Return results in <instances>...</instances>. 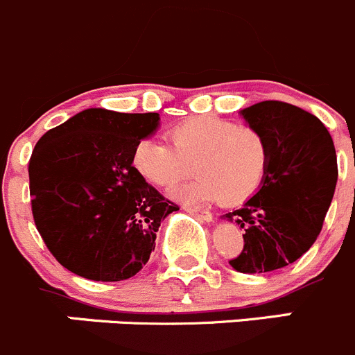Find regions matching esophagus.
<instances>
[{"instance_id": "34e87169", "label": "esophagus", "mask_w": 355, "mask_h": 355, "mask_svg": "<svg viewBox=\"0 0 355 355\" xmlns=\"http://www.w3.org/2000/svg\"><path fill=\"white\" fill-rule=\"evenodd\" d=\"M182 210L188 214H191V216H196L198 219L205 220V223H210V220H212V214L207 212V210H200V209H195V207H189V205H182Z\"/></svg>"}]
</instances>
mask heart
Segmentation results:
<instances>
[{"label": "heart", "mask_w": 355, "mask_h": 355, "mask_svg": "<svg viewBox=\"0 0 355 355\" xmlns=\"http://www.w3.org/2000/svg\"><path fill=\"white\" fill-rule=\"evenodd\" d=\"M171 147L157 139L136 145L132 162L146 181L171 189L193 171L198 178L179 189L182 200L226 205L247 202L264 184L271 146L261 129L231 119L202 115L169 129Z\"/></svg>", "instance_id": "obj_1"}]
</instances>
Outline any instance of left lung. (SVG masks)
Here are the masks:
<instances>
[{
	"mask_svg": "<svg viewBox=\"0 0 355 355\" xmlns=\"http://www.w3.org/2000/svg\"><path fill=\"white\" fill-rule=\"evenodd\" d=\"M241 115L271 146L262 188L224 216L243 230V250L230 264L254 275L290 266L312 247L333 200L338 166L331 136L315 115L276 100L252 105Z\"/></svg>",
	"mask_w": 355,
	"mask_h": 355,
	"instance_id": "1",
	"label": "left lung"
}]
</instances>
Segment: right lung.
<instances>
[{
	"label": "right lung",
	"mask_w": 355,
	"mask_h": 355,
	"mask_svg": "<svg viewBox=\"0 0 355 355\" xmlns=\"http://www.w3.org/2000/svg\"><path fill=\"white\" fill-rule=\"evenodd\" d=\"M159 114L87 108L36 143L29 160L34 223L63 268L93 282H122L143 269L160 223L176 203L132 166Z\"/></svg>",
	"instance_id": "right-lung-1"
}]
</instances>
